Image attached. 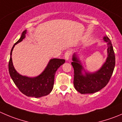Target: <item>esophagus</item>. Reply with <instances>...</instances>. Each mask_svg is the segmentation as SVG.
<instances>
[{
	"label": "esophagus",
	"instance_id": "obj_1",
	"mask_svg": "<svg viewBox=\"0 0 122 122\" xmlns=\"http://www.w3.org/2000/svg\"><path fill=\"white\" fill-rule=\"evenodd\" d=\"M71 54V51H69V50L66 51V53H65V59L66 60H68V59H69V57H70Z\"/></svg>",
	"mask_w": 122,
	"mask_h": 122
}]
</instances>
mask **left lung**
Returning a JSON list of instances; mask_svg holds the SVG:
<instances>
[{"label": "left lung", "instance_id": "left-lung-1", "mask_svg": "<svg viewBox=\"0 0 122 122\" xmlns=\"http://www.w3.org/2000/svg\"><path fill=\"white\" fill-rule=\"evenodd\" d=\"M107 42L108 57L101 68L93 74L81 73L83 67L75 55L73 56L71 64L74 70V85L75 89L81 94L93 93L106 86L110 81L115 66V54L110 39L107 36L104 38Z\"/></svg>", "mask_w": 122, "mask_h": 122}]
</instances>
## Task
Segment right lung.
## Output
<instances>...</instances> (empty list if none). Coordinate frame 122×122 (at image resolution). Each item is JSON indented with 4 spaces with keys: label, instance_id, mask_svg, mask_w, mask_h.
<instances>
[{
    "label": "right lung",
    "instance_id": "obj_1",
    "mask_svg": "<svg viewBox=\"0 0 122 122\" xmlns=\"http://www.w3.org/2000/svg\"><path fill=\"white\" fill-rule=\"evenodd\" d=\"M26 30L22 33L19 40L14 45L11 51V56L9 61V72L10 76L20 91L27 97L40 98L48 95L53 90L56 72L60 66L65 62L64 59H51L47 68L40 75L35 78H29L20 75L14 68L12 64V52L15 45L22 41L25 38Z\"/></svg>",
    "mask_w": 122,
    "mask_h": 122
}]
</instances>
